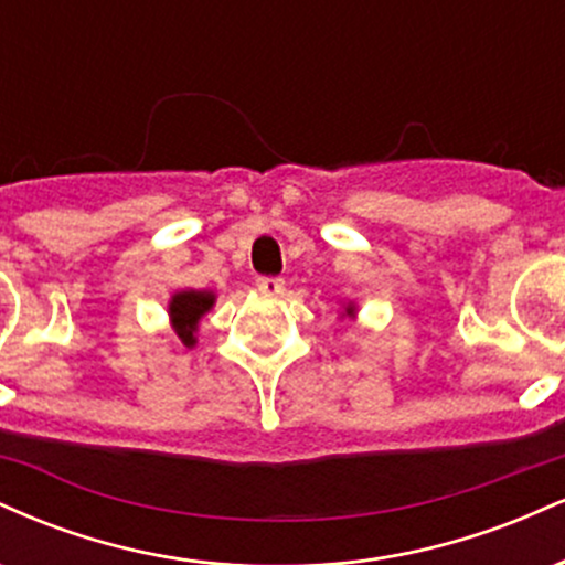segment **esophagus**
I'll return each instance as SVG.
<instances>
[{
	"label": "esophagus",
	"instance_id": "1",
	"mask_svg": "<svg viewBox=\"0 0 565 565\" xmlns=\"http://www.w3.org/2000/svg\"><path fill=\"white\" fill-rule=\"evenodd\" d=\"M257 291H263V295H268V297H278V295H284V281L274 276H263V278H257Z\"/></svg>",
	"mask_w": 565,
	"mask_h": 565
}]
</instances>
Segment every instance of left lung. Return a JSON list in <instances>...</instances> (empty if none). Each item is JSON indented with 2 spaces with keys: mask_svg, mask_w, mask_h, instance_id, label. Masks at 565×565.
Segmentation results:
<instances>
[{
  "mask_svg": "<svg viewBox=\"0 0 565 565\" xmlns=\"http://www.w3.org/2000/svg\"><path fill=\"white\" fill-rule=\"evenodd\" d=\"M355 316H359V305H355L353 300H350V302H342L340 319H350V321H355Z\"/></svg>",
  "mask_w": 565,
  "mask_h": 565,
  "instance_id": "obj_1",
  "label": "left lung"
}]
</instances>
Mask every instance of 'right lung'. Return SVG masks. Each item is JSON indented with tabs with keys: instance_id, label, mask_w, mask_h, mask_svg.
Listing matches in <instances>:
<instances>
[{
	"instance_id": "1",
	"label": "right lung",
	"mask_w": 565,
	"mask_h": 565,
	"mask_svg": "<svg viewBox=\"0 0 565 565\" xmlns=\"http://www.w3.org/2000/svg\"><path fill=\"white\" fill-rule=\"evenodd\" d=\"M217 295L212 289H178L167 302V316L185 348H196L199 323L215 308Z\"/></svg>"
}]
</instances>
